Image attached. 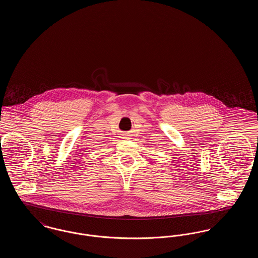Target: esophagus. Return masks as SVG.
<instances>
[{
    "instance_id": "obj_1",
    "label": "esophagus",
    "mask_w": 258,
    "mask_h": 258,
    "mask_svg": "<svg viewBox=\"0 0 258 258\" xmlns=\"http://www.w3.org/2000/svg\"><path fill=\"white\" fill-rule=\"evenodd\" d=\"M122 137H123V139H128L130 138V136L127 135H122Z\"/></svg>"
}]
</instances>
